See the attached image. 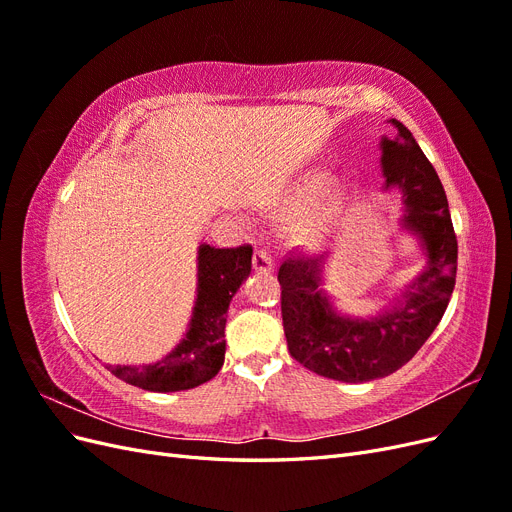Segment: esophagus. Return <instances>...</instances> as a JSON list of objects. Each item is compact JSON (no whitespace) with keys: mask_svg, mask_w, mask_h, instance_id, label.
I'll list each match as a JSON object with an SVG mask.
<instances>
[{"mask_svg":"<svg viewBox=\"0 0 512 512\" xmlns=\"http://www.w3.org/2000/svg\"><path fill=\"white\" fill-rule=\"evenodd\" d=\"M252 267L258 273H271L273 271V262L271 256L265 250H256L254 258H252Z\"/></svg>","mask_w":512,"mask_h":512,"instance_id":"34e87169","label":"esophagus"}]
</instances>
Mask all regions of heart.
Returning <instances> with one entry per match:
<instances>
[{
    "label": "heart",
    "instance_id": "b5f03b06",
    "mask_svg": "<svg viewBox=\"0 0 512 512\" xmlns=\"http://www.w3.org/2000/svg\"><path fill=\"white\" fill-rule=\"evenodd\" d=\"M348 205V188L342 179H333L329 170L312 168L292 179L280 192L269 215L288 226L286 241L299 250H316L331 237Z\"/></svg>",
    "mask_w": 512,
    "mask_h": 512
}]
</instances>
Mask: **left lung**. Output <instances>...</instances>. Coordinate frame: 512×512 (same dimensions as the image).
<instances>
[{
	"label": "left lung",
	"instance_id": "left-lung-1",
	"mask_svg": "<svg viewBox=\"0 0 512 512\" xmlns=\"http://www.w3.org/2000/svg\"><path fill=\"white\" fill-rule=\"evenodd\" d=\"M389 121L397 132L380 141L384 190L404 194L399 226L421 247L423 269L369 318L342 312L322 288L329 254L288 258L277 273L290 354L339 382L378 380L404 367L438 327L455 288L457 237L444 188L410 130Z\"/></svg>",
	"mask_w": 512,
	"mask_h": 512
}]
</instances>
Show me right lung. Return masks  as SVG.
I'll use <instances>...</instances> for the list:
<instances>
[{
	"label": "right lung",
	"mask_w": 512,
	"mask_h": 512,
	"mask_svg": "<svg viewBox=\"0 0 512 512\" xmlns=\"http://www.w3.org/2000/svg\"><path fill=\"white\" fill-rule=\"evenodd\" d=\"M252 271V247L215 250L200 243L196 256V299L181 342L156 363L108 365L119 380L151 393L188 391L209 382L224 365L226 312Z\"/></svg>",
	"instance_id": "obj_1"
}]
</instances>
